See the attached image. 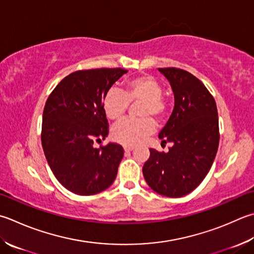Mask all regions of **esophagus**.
Masks as SVG:
<instances>
[{
	"mask_svg": "<svg viewBox=\"0 0 254 254\" xmlns=\"http://www.w3.org/2000/svg\"><path fill=\"white\" fill-rule=\"evenodd\" d=\"M123 148H124V151H126V152H131L134 147L131 146V145H124Z\"/></svg>",
	"mask_w": 254,
	"mask_h": 254,
	"instance_id": "obj_1",
	"label": "esophagus"
}]
</instances>
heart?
I'll return each instance as SVG.
<instances>
[{"mask_svg": "<svg viewBox=\"0 0 254 254\" xmlns=\"http://www.w3.org/2000/svg\"><path fill=\"white\" fill-rule=\"evenodd\" d=\"M141 102L138 120H126L112 128L111 136L123 145H136L154 131V122L166 116L167 99L162 94V86L151 76H138L124 83L123 90L109 89L104 94L102 108L104 114L112 121H119L126 116L128 104Z\"/></svg>", "mask_w": 254, "mask_h": 254, "instance_id": "obj_1", "label": "heart"}]
</instances>
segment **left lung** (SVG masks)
<instances>
[{
    "mask_svg": "<svg viewBox=\"0 0 254 254\" xmlns=\"http://www.w3.org/2000/svg\"><path fill=\"white\" fill-rule=\"evenodd\" d=\"M170 81L174 109L158 137L172 143L167 153L150 148L143 166L147 185L160 195L177 198L203 181L219 145L216 101L193 74L178 68H158Z\"/></svg>",
    "mask_w": 254,
    "mask_h": 254,
    "instance_id": "obj_1",
    "label": "left lung"
}]
</instances>
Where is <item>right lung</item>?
Wrapping results in <instances>:
<instances>
[{
  "label": "right lung",
  "instance_id": "add662e5",
  "mask_svg": "<svg viewBox=\"0 0 254 254\" xmlns=\"http://www.w3.org/2000/svg\"><path fill=\"white\" fill-rule=\"evenodd\" d=\"M127 70L100 68L64 77L48 97L43 112L42 145L49 167L62 185L89 196L112 185L123 158L117 143L93 147L108 136L104 94Z\"/></svg>",
  "mask_w": 254,
  "mask_h": 254
}]
</instances>
